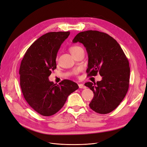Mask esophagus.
Masks as SVG:
<instances>
[{"instance_id":"obj_1","label":"esophagus","mask_w":147,"mask_h":147,"mask_svg":"<svg viewBox=\"0 0 147 147\" xmlns=\"http://www.w3.org/2000/svg\"><path fill=\"white\" fill-rule=\"evenodd\" d=\"M79 88H80V89H85V88H86V86H84L83 84H82V83L79 84Z\"/></svg>"}]
</instances>
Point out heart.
<instances>
[{"instance_id": "obj_1", "label": "heart", "mask_w": 147, "mask_h": 147, "mask_svg": "<svg viewBox=\"0 0 147 147\" xmlns=\"http://www.w3.org/2000/svg\"><path fill=\"white\" fill-rule=\"evenodd\" d=\"M81 48H82L81 47H80V46H71V47L69 48V51L71 53V55H73L74 54H75L76 52H78V51L79 49H80ZM79 71H80V69H76L75 71H74L73 73L75 75H78L79 74Z\"/></svg>"}]
</instances>
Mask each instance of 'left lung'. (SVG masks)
<instances>
[{
    "label": "left lung",
    "instance_id": "obj_1",
    "mask_svg": "<svg viewBox=\"0 0 147 147\" xmlns=\"http://www.w3.org/2000/svg\"><path fill=\"white\" fill-rule=\"evenodd\" d=\"M82 43L88 54V76L99 73L102 80L84 85L94 92L90 109L105 114L115 110L125 97L129 85V61L114 38L107 33L88 30L77 34L73 43Z\"/></svg>",
    "mask_w": 147,
    "mask_h": 147
}]
</instances>
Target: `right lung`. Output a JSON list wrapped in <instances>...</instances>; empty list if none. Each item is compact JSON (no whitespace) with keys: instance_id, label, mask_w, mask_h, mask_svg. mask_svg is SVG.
Listing matches in <instances>:
<instances>
[{"instance_id":"obj_1","label":"right lung","mask_w":147,"mask_h":147,"mask_svg":"<svg viewBox=\"0 0 147 147\" xmlns=\"http://www.w3.org/2000/svg\"><path fill=\"white\" fill-rule=\"evenodd\" d=\"M69 32H49L36 40L26 51L20 65V86L26 101L44 116L57 113L68 95L79 88L76 83L64 80L59 84L48 78L57 68L56 58Z\"/></svg>"}]
</instances>
